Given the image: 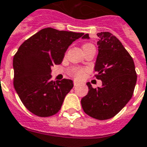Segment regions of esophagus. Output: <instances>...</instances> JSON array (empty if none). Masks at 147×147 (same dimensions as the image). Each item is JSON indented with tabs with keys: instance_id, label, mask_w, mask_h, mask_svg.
Instances as JSON below:
<instances>
[{
	"instance_id": "34e87169",
	"label": "esophagus",
	"mask_w": 147,
	"mask_h": 147,
	"mask_svg": "<svg viewBox=\"0 0 147 147\" xmlns=\"http://www.w3.org/2000/svg\"><path fill=\"white\" fill-rule=\"evenodd\" d=\"M73 84H74V86H77V85H79V82L76 81V80H74Z\"/></svg>"
}]
</instances>
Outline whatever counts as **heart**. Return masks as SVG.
<instances>
[{
	"label": "heart",
	"instance_id": "1",
	"mask_svg": "<svg viewBox=\"0 0 147 147\" xmlns=\"http://www.w3.org/2000/svg\"><path fill=\"white\" fill-rule=\"evenodd\" d=\"M89 45H93L92 44H90V43H86L85 45H83V49L86 48L87 46H89ZM86 68H84V67H71L69 71V73L73 77H75L76 79L77 80H81V79H83V77L85 76V75L86 73Z\"/></svg>",
	"mask_w": 147,
	"mask_h": 147
}]
</instances>
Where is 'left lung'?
<instances>
[{"label":"left lung","mask_w":147,"mask_h":147,"mask_svg":"<svg viewBox=\"0 0 147 147\" xmlns=\"http://www.w3.org/2000/svg\"><path fill=\"white\" fill-rule=\"evenodd\" d=\"M98 55L94 76L102 81V87L93 88L90 83L88 94L81 100L83 111L97 120L116 116L131 98L137 75L132 57L117 37L109 32L97 34ZM83 38H89L88 34Z\"/></svg>","instance_id":"obj_1"}]
</instances>
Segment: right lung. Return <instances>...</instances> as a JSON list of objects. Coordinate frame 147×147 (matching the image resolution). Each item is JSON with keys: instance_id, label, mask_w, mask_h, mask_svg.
I'll return each mask as SVG.
<instances>
[{"instance_id": "1", "label": "right lung", "mask_w": 147, "mask_h": 147, "mask_svg": "<svg viewBox=\"0 0 147 147\" xmlns=\"http://www.w3.org/2000/svg\"><path fill=\"white\" fill-rule=\"evenodd\" d=\"M83 34L48 27L18 49L13 57V85L21 102L32 113L47 117L61 109L73 82L51 80V66L61 64L68 46Z\"/></svg>"}]
</instances>
